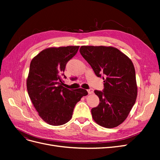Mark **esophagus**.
Wrapping results in <instances>:
<instances>
[{"instance_id": "34e87169", "label": "esophagus", "mask_w": 160, "mask_h": 160, "mask_svg": "<svg viewBox=\"0 0 160 160\" xmlns=\"http://www.w3.org/2000/svg\"><path fill=\"white\" fill-rule=\"evenodd\" d=\"M88 92L89 94H92L93 93V89H88Z\"/></svg>"}]
</instances>
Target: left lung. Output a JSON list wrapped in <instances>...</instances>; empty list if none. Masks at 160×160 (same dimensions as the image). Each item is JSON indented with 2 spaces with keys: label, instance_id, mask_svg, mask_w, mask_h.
<instances>
[{
  "label": "left lung",
  "instance_id": "left-lung-1",
  "mask_svg": "<svg viewBox=\"0 0 160 160\" xmlns=\"http://www.w3.org/2000/svg\"><path fill=\"white\" fill-rule=\"evenodd\" d=\"M79 51L96 76L104 82L102 91H94L99 104L91 109L93 119L106 128L118 126L127 118L137 98L133 62L112 47L81 46Z\"/></svg>",
  "mask_w": 160,
  "mask_h": 160
}]
</instances>
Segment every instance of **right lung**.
Returning a JSON list of instances; mask_svg holds the SVG:
<instances>
[{"label": "right lung", "mask_w": 160, "mask_h": 160, "mask_svg": "<svg viewBox=\"0 0 160 160\" xmlns=\"http://www.w3.org/2000/svg\"><path fill=\"white\" fill-rule=\"evenodd\" d=\"M79 46L48 48L31 62L27 80L28 96L43 121L61 125L71 119L76 103L88 94L83 89L64 88L65 67Z\"/></svg>", "instance_id": "add662e5"}]
</instances>
